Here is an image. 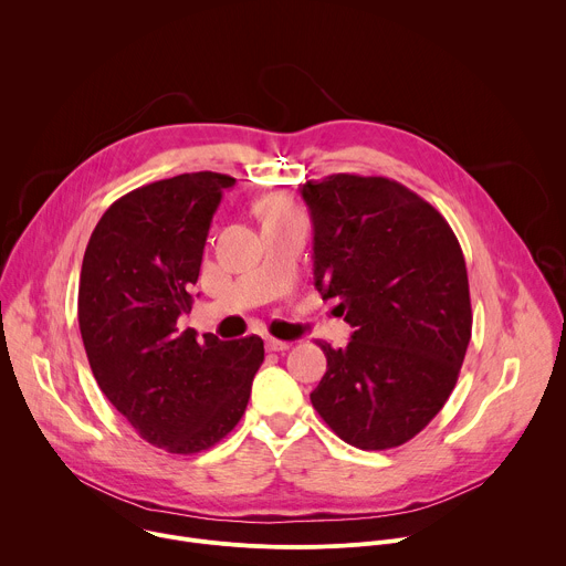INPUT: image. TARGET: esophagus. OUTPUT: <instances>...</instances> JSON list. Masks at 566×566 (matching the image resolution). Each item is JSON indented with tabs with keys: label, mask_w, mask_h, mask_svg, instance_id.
I'll return each mask as SVG.
<instances>
[{
	"label": "esophagus",
	"mask_w": 566,
	"mask_h": 566,
	"mask_svg": "<svg viewBox=\"0 0 566 566\" xmlns=\"http://www.w3.org/2000/svg\"><path fill=\"white\" fill-rule=\"evenodd\" d=\"M289 347H291V343L275 340V338H266V349H269V352H286Z\"/></svg>",
	"instance_id": "1"
}]
</instances>
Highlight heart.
<instances>
[{
    "label": "heart",
    "mask_w": 566,
    "mask_h": 566,
    "mask_svg": "<svg viewBox=\"0 0 566 566\" xmlns=\"http://www.w3.org/2000/svg\"><path fill=\"white\" fill-rule=\"evenodd\" d=\"M258 208H260V217H262L264 226L284 223V221H293V219H304L302 212L297 210V206L291 199L282 197V195L264 197Z\"/></svg>",
    "instance_id": "b5f03b06"
}]
</instances>
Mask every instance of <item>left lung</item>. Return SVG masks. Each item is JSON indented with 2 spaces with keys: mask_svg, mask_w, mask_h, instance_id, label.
Wrapping results in <instances>:
<instances>
[{
  "mask_svg": "<svg viewBox=\"0 0 566 566\" xmlns=\"http://www.w3.org/2000/svg\"><path fill=\"white\" fill-rule=\"evenodd\" d=\"M313 275L354 327L327 343L315 412L349 446L387 450L417 437L452 394L472 332L465 260L448 221L385 177L306 181Z\"/></svg>",
  "mask_w": 566,
  "mask_h": 566,
  "instance_id": "obj_1",
  "label": "left lung"
}]
</instances>
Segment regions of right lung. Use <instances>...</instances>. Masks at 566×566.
Segmentation results:
<instances>
[{
  "mask_svg": "<svg viewBox=\"0 0 566 566\" xmlns=\"http://www.w3.org/2000/svg\"><path fill=\"white\" fill-rule=\"evenodd\" d=\"M234 179L190 172L136 188L101 217L85 251L77 322L94 378L147 443L195 454L244 415L264 340H197L192 308L206 237Z\"/></svg>",
  "mask_w": 566,
  "mask_h": 566,
  "instance_id": "add662e5",
  "label": "right lung"
}]
</instances>
